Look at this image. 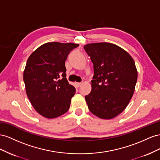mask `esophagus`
I'll list each match as a JSON object with an SVG mask.
<instances>
[{
  "label": "esophagus",
  "mask_w": 160,
  "mask_h": 160,
  "mask_svg": "<svg viewBox=\"0 0 160 160\" xmlns=\"http://www.w3.org/2000/svg\"><path fill=\"white\" fill-rule=\"evenodd\" d=\"M82 83H81V82H77L76 84V86H78V87H80V86L82 85Z\"/></svg>",
  "instance_id": "obj_1"
}]
</instances>
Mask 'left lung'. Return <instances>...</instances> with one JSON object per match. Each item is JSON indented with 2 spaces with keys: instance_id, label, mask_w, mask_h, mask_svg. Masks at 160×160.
<instances>
[{
  "instance_id": "left-lung-1",
  "label": "left lung",
  "mask_w": 160,
  "mask_h": 160,
  "mask_svg": "<svg viewBox=\"0 0 160 160\" xmlns=\"http://www.w3.org/2000/svg\"><path fill=\"white\" fill-rule=\"evenodd\" d=\"M93 63L92 90L85 97L90 111L111 119L125 110L134 93L138 71L133 59L121 48L111 43L85 45Z\"/></svg>"
}]
</instances>
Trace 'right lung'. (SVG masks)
Wrapping results in <instances>:
<instances>
[{
	"label": "right lung",
	"mask_w": 160,
	"mask_h": 160,
	"mask_svg": "<svg viewBox=\"0 0 160 160\" xmlns=\"http://www.w3.org/2000/svg\"><path fill=\"white\" fill-rule=\"evenodd\" d=\"M78 45L46 43L35 50L27 60L23 72L26 93L35 111L45 118L60 117L70 108L76 89L66 78L65 62L68 54Z\"/></svg>",
	"instance_id": "add662e5"
}]
</instances>
